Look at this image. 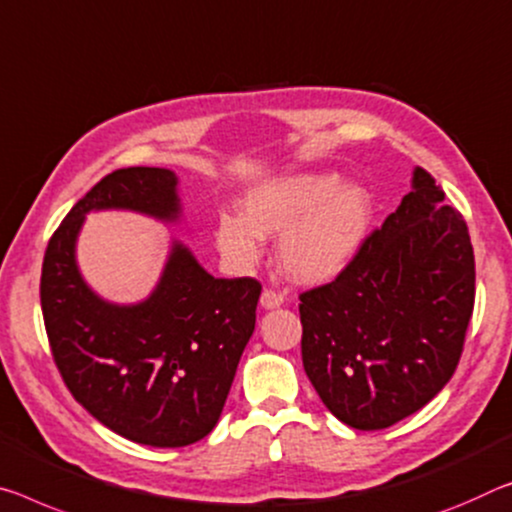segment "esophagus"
Returning a JSON list of instances; mask_svg holds the SVG:
<instances>
[{"label":"esophagus","mask_w":512,"mask_h":512,"mask_svg":"<svg viewBox=\"0 0 512 512\" xmlns=\"http://www.w3.org/2000/svg\"><path fill=\"white\" fill-rule=\"evenodd\" d=\"M282 303H285V294L278 289H264L262 294V305L266 307V310H273V307H280Z\"/></svg>","instance_id":"obj_1"}]
</instances>
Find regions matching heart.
<instances>
[{
    "label": "heart",
    "instance_id": "1",
    "mask_svg": "<svg viewBox=\"0 0 512 512\" xmlns=\"http://www.w3.org/2000/svg\"><path fill=\"white\" fill-rule=\"evenodd\" d=\"M369 198L360 186H339L332 175H291L253 189L243 218L225 216L216 243L232 262H253L262 234H282L280 262L291 278L323 282L339 273L362 243Z\"/></svg>",
    "mask_w": 512,
    "mask_h": 512
}]
</instances>
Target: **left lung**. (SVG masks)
<instances>
[{
	"mask_svg": "<svg viewBox=\"0 0 512 512\" xmlns=\"http://www.w3.org/2000/svg\"><path fill=\"white\" fill-rule=\"evenodd\" d=\"M415 170L399 209L362 239L335 280L300 294L303 367L346 426L380 431L449 383L474 312L467 223Z\"/></svg>",
	"mask_w": 512,
	"mask_h": 512,
	"instance_id": "8db88e82",
	"label": "left lung"
}]
</instances>
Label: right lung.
Masks as SVG:
<instances>
[{"instance_id": "1", "label": "right lung", "mask_w": 512, "mask_h": 512, "mask_svg": "<svg viewBox=\"0 0 512 512\" xmlns=\"http://www.w3.org/2000/svg\"><path fill=\"white\" fill-rule=\"evenodd\" d=\"M175 184L166 168H120L102 177L56 227L40 273L47 339L70 394L113 433L161 449L212 433L255 330L262 285L214 278L175 243L145 303L109 305L81 280L75 239L91 209L175 218Z\"/></svg>"}]
</instances>
